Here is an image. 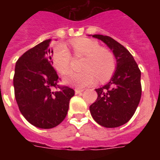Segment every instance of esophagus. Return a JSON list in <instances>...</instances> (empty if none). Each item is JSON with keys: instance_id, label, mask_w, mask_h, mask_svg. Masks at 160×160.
I'll return each mask as SVG.
<instances>
[{"instance_id": "obj_1", "label": "esophagus", "mask_w": 160, "mask_h": 160, "mask_svg": "<svg viewBox=\"0 0 160 160\" xmlns=\"http://www.w3.org/2000/svg\"><path fill=\"white\" fill-rule=\"evenodd\" d=\"M84 91V89H75V94H79Z\"/></svg>"}]
</instances>
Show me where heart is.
<instances>
[{"instance_id": "b5f03b06", "label": "heart", "mask_w": 160, "mask_h": 160, "mask_svg": "<svg viewBox=\"0 0 160 160\" xmlns=\"http://www.w3.org/2000/svg\"><path fill=\"white\" fill-rule=\"evenodd\" d=\"M73 53L75 56H84L82 63V71L70 72L63 78V82L72 87L82 88L95 81H105L112 75L115 70V60L111 52L100 48L95 40L87 38H77L70 42ZM52 60L54 68L61 74L69 70L71 55L63 44L55 46L52 53Z\"/></svg>"}]
</instances>
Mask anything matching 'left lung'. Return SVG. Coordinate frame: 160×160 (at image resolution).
I'll return each mask as SVG.
<instances>
[{
    "label": "left lung",
    "instance_id": "left-lung-1",
    "mask_svg": "<svg viewBox=\"0 0 160 160\" xmlns=\"http://www.w3.org/2000/svg\"><path fill=\"white\" fill-rule=\"evenodd\" d=\"M114 53L117 67L111 81L95 89L98 98L90 107V114L99 125L108 128L127 123L134 115L142 94L141 71L132 55L109 36L94 34Z\"/></svg>",
    "mask_w": 160,
    "mask_h": 160
}]
</instances>
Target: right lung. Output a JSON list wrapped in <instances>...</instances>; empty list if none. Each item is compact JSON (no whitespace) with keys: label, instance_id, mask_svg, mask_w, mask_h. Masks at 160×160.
I'll use <instances>...</instances> for the list:
<instances>
[{"label":"right lung","instance_id":"add662e5","mask_svg":"<svg viewBox=\"0 0 160 160\" xmlns=\"http://www.w3.org/2000/svg\"><path fill=\"white\" fill-rule=\"evenodd\" d=\"M50 39L24 53L16 62L14 94L25 119L37 128L57 127L66 118L74 90L60 86V78L52 66ZM58 88L53 92L52 89Z\"/></svg>","mask_w":160,"mask_h":160}]
</instances>
